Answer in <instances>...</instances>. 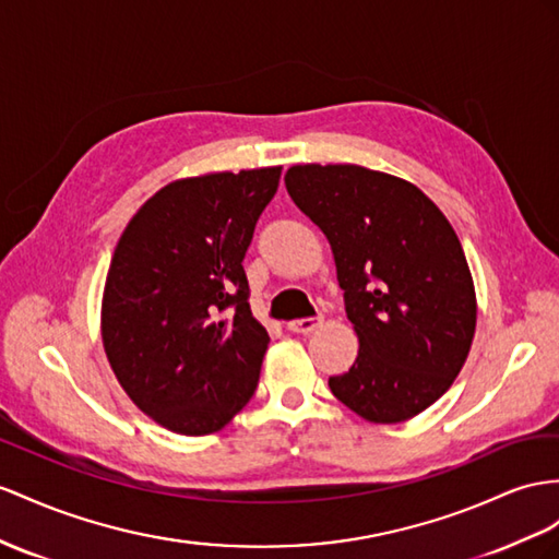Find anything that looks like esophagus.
<instances>
[{"mask_svg": "<svg viewBox=\"0 0 559 559\" xmlns=\"http://www.w3.org/2000/svg\"><path fill=\"white\" fill-rule=\"evenodd\" d=\"M323 323L321 317H311V319H295L288 323V331L293 333H311L313 328H319Z\"/></svg>", "mask_w": 559, "mask_h": 559, "instance_id": "1", "label": "esophagus"}]
</instances>
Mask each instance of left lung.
Instances as JSON below:
<instances>
[{
    "label": "left lung",
    "mask_w": 559,
    "mask_h": 559,
    "mask_svg": "<svg viewBox=\"0 0 559 559\" xmlns=\"http://www.w3.org/2000/svg\"><path fill=\"white\" fill-rule=\"evenodd\" d=\"M285 189L325 234L359 356L331 392L368 423H404L461 373L477 295L461 240L418 186L361 165H293Z\"/></svg>",
    "instance_id": "8db88e82"
}]
</instances>
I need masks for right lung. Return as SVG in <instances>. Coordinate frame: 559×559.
Returning <instances> with one entry per match:
<instances>
[{
  "label": "right lung",
  "instance_id": "add662e5",
  "mask_svg": "<svg viewBox=\"0 0 559 559\" xmlns=\"http://www.w3.org/2000/svg\"><path fill=\"white\" fill-rule=\"evenodd\" d=\"M281 167L212 171L151 195L112 252L102 302L108 364L169 432H219L260 382L269 345L242 257Z\"/></svg>",
  "mask_w": 559,
  "mask_h": 559
}]
</instances>
